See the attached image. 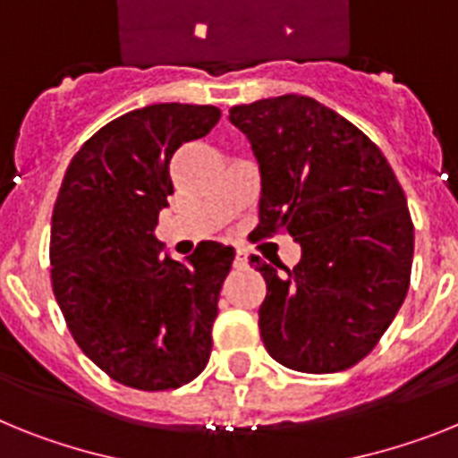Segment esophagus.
Wrapping results in <instances>:
<instances>
[{
  "instance_id": "obj_1",
  "label": "esophagus",
  "mask_w": 458,
  "mask_h": 458,
  "mask_svg": "<svg viewBox=\"0 0 458 458\" xmlns=\"http://www.w3.org/2000/svg\"><path fill=\"white\" fill-rule=\"evenodd\" d=\"M246 253L242 251V249H237V253H234V267H246Z\"/></svg>"
}]
</instances>
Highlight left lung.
Wrapping results in <instances>:
<instances>
[{
	"label": "left lung",
	"mask_w": 458,
	"mask_h": 458,
	"mask_svg": "<svg viewBox=\"0 0 458 458\" xmlns=\"http://www.w3.org/2000/svg\"><path fill=\"white\" fill-rule=\"evenodd\" d=\"M260 165L253 237L288 233L301 260L251 262L267 284L258 311L269 355L301 373L355 367L411 285L415 230L394 170L355 124L311 97L230 108Z\"/></svg>",
	"instance_id": "left-lung-1"
}]
</instances>
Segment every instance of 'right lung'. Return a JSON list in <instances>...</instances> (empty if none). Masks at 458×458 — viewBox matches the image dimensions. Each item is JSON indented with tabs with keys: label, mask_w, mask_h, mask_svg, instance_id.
<instances>
[{
	"label": "right lung",
	"mask_w": 458,
	"mask_h": 458,
	"mask_svg": "<svg viewBox=\"0 0 458 458\" xmlns=\"http://www.w3.org/2000/svg\"><path fill=\"white\" fill-rule=\"evenodd\" d=\"M214 106L157 103L91 135L64 174L50 228L55 300L75 344L113 380L163 392L200 376L233 246L184 262L154 228L173 193L170 158L216 126Z\"/></svg>",
	"instance_id": "add662e5"
}]
</instances>
